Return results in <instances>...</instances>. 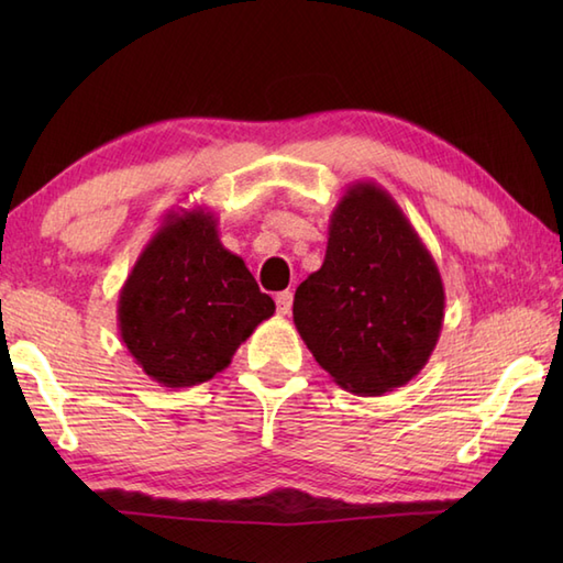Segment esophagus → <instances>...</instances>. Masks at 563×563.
Returning <instances> with one entry per match:
<instances>
[{"instance_id":"obj_1","label":"esophagus","mask_w":563,"mask_h":563,"mask_svg":"<svg viewBox=\"0 0 563 563\" xmlns=\"http://www.w3.org/2000/svg\"><path fill=\"white\" fill-rule=\"evenodd\" d=\"M275 307H278V314H290L292 309V292L285 290V292H278L275 295Z\"/></svg>"}]
</instances>
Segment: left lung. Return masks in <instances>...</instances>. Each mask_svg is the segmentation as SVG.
<instances>
[{
  "instance_id": "obj_1",
  "label": "left lung",
  "mask_w": 563,
  "mask_h": 563,
  "mask_svg": "<svg viewBox=\"0 0 563 563\" xmlns=\"http://www.w3.org/2000/svg\"><path fill=\"white\" fill-rule=\"evenodd\" d=\"M295 327L331 379L361 397L426 367L445 319L435 258L385 188L349 186L331 212L327 256L300 283Z\"/></svg>"
}]
</instances>
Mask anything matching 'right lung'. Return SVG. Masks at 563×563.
Listing matches in <instances>:
<instances>
[{
  "label": "right lung",
  "mask_w": 563,
  "mask_h": 563,
  "mask_svg": "<svg viewBox=\"0 0 563 563\" xmlns=\"http://www.w3.org/2000/svg\"><path fill=\"white\" fill-rule=\"evenodd\" d=\"M275 302L224 249L208 208L164 214L118 292V331L142 373L181 389L232 363Z\"/></svg>",
  "instance_id": "add662e5"
}]
</instances>
